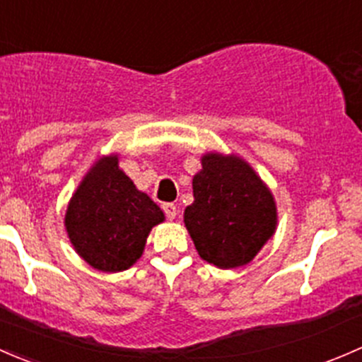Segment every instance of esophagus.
Wrapping results in <instances>:
<instances>
[{
	"label": "esophagus",
	"instance_id": "34e87169",
	"mask_svg": "<svg viewBox=\"0 0 362 362\" xmlns=\"http://www.w3.org/2000/svg\"><path fill=\"white\" fill-rule=\"evenodd\" d=\"M162 209H163V212H165V216L169 219H174L177 216V207H176V204H173V202H165L162 206Z\"/></svg>",
	"mask_w": 362,
	"mask_h": 362
}]
</instances>
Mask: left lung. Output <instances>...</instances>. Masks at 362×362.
Masks as SVG:
<instances>
[{"label": "left lung", "instance_id": "left-lung-1", "mask_svg": "<svg viewBox=\"0 0 362 362\" xmlns=\"http://www.w3.org/2000/svg\"><path fill=\"white\" fill-rule=\"evenodd\" d=\"M193 199L185 226L200 258L214 267L247 264L275 233L274 195L240 156L204 155L193 176Z\"/></svg>", "mask_w": 362, "mask_h": 362}]
</instances>
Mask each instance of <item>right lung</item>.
Returning <instances> with one entry per match:
<instances>
[{
  "instance_id": "right-lung-1",
  "label": "right lung",
  "mask_w": 362,
  "mask_h": 362,
  "mask_svg": "<svg viewBox=\"0 0 362 362\" xmlns=\"http://www.w3.org/2000/svg\"><path fill=\"white\" fill-rule=\"evenodd\" d=\"M163 219L162 209L118 167V155H110L85 174L64 225L74 251L92 268L122 272L141 258L151 228Z\"/></svg>"
}]
</instances>
